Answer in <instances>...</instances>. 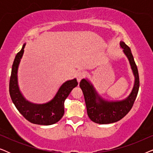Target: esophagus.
<instances>
[{"label": "esophagus", "mask_w": 153, "mask_h": 153, "mask_svg": "<svg viewBox=\"0 0 153 153\" xmlns=\"http://www.w3.org/2000/svg\"><path fill=\"white\" fill-rule=\"evenodd\" d=\"M84 76H85L84 72H79L76 74V79H77V81H78V82H80V81L83 78V77H84Z\"/></svg>", "instance_id": "esophagus-1"}]
</instances>
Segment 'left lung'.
<instances>
[{
	"label": "left lung",
	"mask_w": 153,
	"mask_h": 153,
	"mask_svg": "<svg viewBox=\"0 0 153 153\" xmlns=\"http://www.w3.org/2000/svg\"><path fill=\"white\" fill-rule=\"evenodd\" d=\"M120 44L128 58L135 76L134 85L129 97L121 102H108L98 97L93 87L85 79H82L79 84L84 95L88 116L92 121L98 124L116 123L124 118L132 108L139 92V72L131 50L124 42H120Z\"/></svg>",
	"instance_id": "1"
}]
</instances>
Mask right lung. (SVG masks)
<instances>
[{"mask_svg":"<svg viewBox=\"0 0 153 153\" xmlns=\"http://www.w3.org/2000/svg\"><path fill=\"white\" fill-rule=\"evenodd\" d=\"M25 45L14 58L10 79L9 91L11 99L20 114L33 124L50 125L59 121L64 114V102L72 90L78 85L76 79L66 81L58 90L53 100L45 104H34L26 101L17 85V69L24 53Z\"/></svg>","mask_w":153,"mask_h":153,"instance_id":"obj_1","label":"right lung"}]
</instances>
